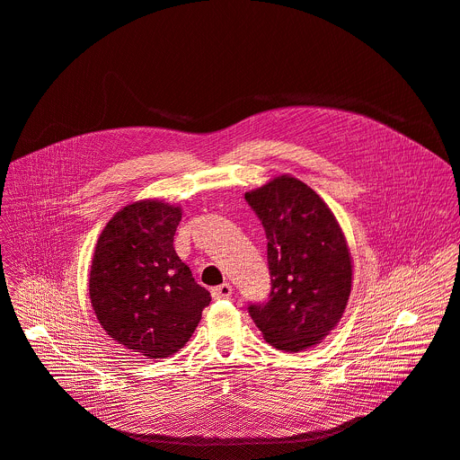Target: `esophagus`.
<instances>
[{
    "label": "esophagus",
    "instance_id": "obj_1",
    "mask_svg": "<svg viewBox=\"0 0 460 460\" xmlns=\"http://www.w3.org/2000/svg\"><path fill=\"white\" fill-rule=\"evenodd\" d=\"M232 292H234L232 285L225 283V285H221V287L212 288V297H214V299H228V297H232Z\"/></svg>",
    "mask_w": 460,
    "mask_h": 460
}]
</instances>
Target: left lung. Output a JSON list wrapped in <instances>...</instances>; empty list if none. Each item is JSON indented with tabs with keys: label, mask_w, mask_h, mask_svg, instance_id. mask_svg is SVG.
Wrapping results in <instances>:
<instances>
[{
	"label": "left lung",
	"mask_w": 460,
	"mask_h": 460,
	"mask_svg": "<svg viewBox=\"0 0 460 460\" xmlns=\"http://www.w3.org/2000/svg\"><path fill=\"white\" fill-rule=\"evenodd\" d=\"M268 239L271 292L252 305L264 341L290 353L319 344L341 321L353 279L351 253L330 207L283 173L244 194Z\"/></svg>",
	"instance_id": "left-lung-1"
}]
</instances>
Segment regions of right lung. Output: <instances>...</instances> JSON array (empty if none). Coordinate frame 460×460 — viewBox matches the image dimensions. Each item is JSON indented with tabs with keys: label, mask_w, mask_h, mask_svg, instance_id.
<instances>
[{
	"label": "right lung",
	"mask_w": 460,
	"mask_h": 460,
	"mask_svg": "<svg viewBox=\"0 0 460 460\" xmlns=\"http://www.w3.org/2000/svg\"><path fill=\"white\" fill-rule=\"evenodd\" d=\"M181 216L161 199L134 201L105 225L92 257V310L112 341L146 358L185 346L212 299L173 250Z\"/></svg>",
	"instance_id": "add662e5"
}]
</instances>
